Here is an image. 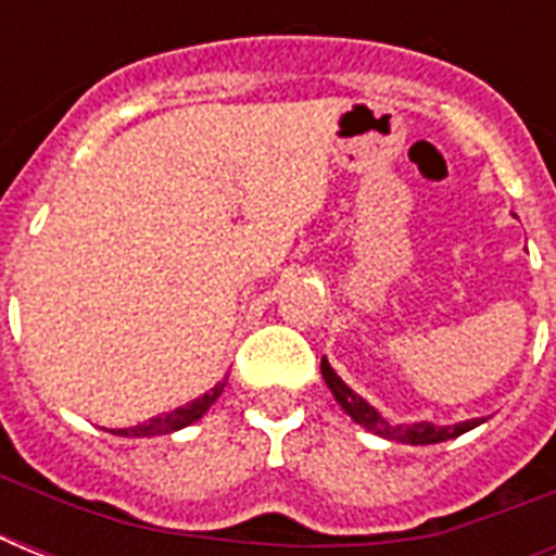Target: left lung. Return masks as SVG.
Returning a JSON list of instances; mask_svg holds the SVG:
<instances>
[{
    "label": "left lung",
    "instance_id": "8db88e82",
    "mask_svg": "<svg viewBox=\"0 0 556 556\" xmlns=\"http://www.w3.org/2000/svg\"><path fill=\"white\" fill-rule=\"evenodd\" d=\"M320 369H323V380L329 383V389L334 392V401H338L346 415L355 418V424L366 427L369 432L375 435H383V439H392V441H401V444H439V441H447V439H456L462 432L473 430L484 418H473V421H462V424H453V427H435V424H389L383 421L369 404H366L364 397L355 395L352 389L343 383V380L334 375V369L329 366V361L323 357L320 361Z\"/></svg>",
    "mask_w": 556,
    "mask_h": 556
}]
</instances>
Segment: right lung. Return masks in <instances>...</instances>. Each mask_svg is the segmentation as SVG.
Wrapping results in <instances>:
<instances>
[{
  "mask_svg": "<svg viewBox=\"0 0 556 556\" xmlns=\"http://www.w3.org/2000/svg\"><path fill=\"white\" fill-rule=\"evenodd\" d=\"M222 387L225 383H216V387L210 389L207 395L195 397L192 404L181 406V409H173L167 415H159V418H150V421L138 424V427H129V430H112L115 435H129V439H143V435H164V432H173V430H181L187 424L199 421L201 415L207 413L213 401L222 395Z\"/></svg>",
  "mask_w": 556,
  "mask_h": 556,
  "instance_id": "1",
  "label": "right lung"
}]
</instances>
